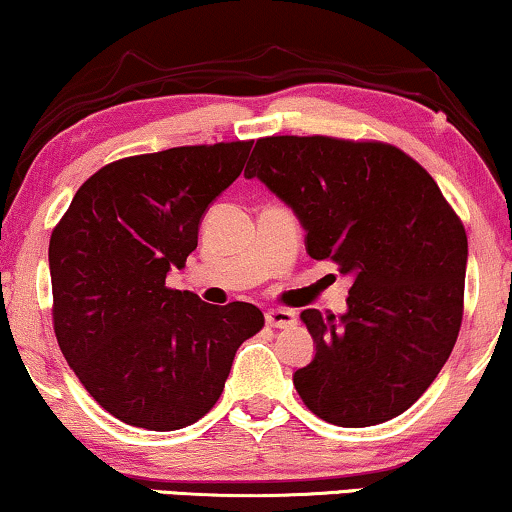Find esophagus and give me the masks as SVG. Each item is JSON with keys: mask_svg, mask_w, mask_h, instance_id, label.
Instances as JSON below:
<instances>
[{"mask_svg": "<svg viewBox=\"0 0 512 512\" xmlns=\"http://www.w3.org/2000/svg\"><path fill=\"white\" fill-rule=\"evenodd\" d=\"M265 321H268V326L272 328H291L296 326V312L291 310H284V307H272V310L265 312Z\"/></svg>", "mask_w": 512, "mask_h": 512, "instance_id": "34e87169", "label": "esophagus"}]
</instances>
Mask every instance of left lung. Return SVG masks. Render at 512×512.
Segmentation results:
<instances>
[{
	"instance_id": "1",
	"label": "left lung",
	"mask_w": 512,
	"mask_h": 512,
	"mask_svg": "<svg viewBox=\"0 0 512 512\" xmlns=\"http://www.w3.org/2000/svg\"><path fill=\"white\" fill-rule=\"evenodd\" d=\"M261 179L305 228V249L352 277L340 317L305 310L317 352L293 373L324 422L361 429L410 408L450 359L464 314L466 230L401 149L333 137H265Z\"/></svg>"
}]
</instances>
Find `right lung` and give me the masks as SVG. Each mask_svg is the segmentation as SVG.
I'll list each match as a JSON object with an SVG mask.
<instances>
[{"label": "right lung", "mask_w": 512, "mask_h": 512, "mask_svg": "<svg viewBox=\"0 0 512 512\" xmlns=\"http://www.w3.org/2000/svg\"><path fill=\"white\" fill-rule=\"evenodd\" d=\"M251 144L116 160L76 191L53 230L55 338L88 394L125 424L174 431L198 422L219 401L237 347L263 328L256 305H209L165 286Z\"/></svg>", "instance_id": "right-lung-1"}]
</instances>
